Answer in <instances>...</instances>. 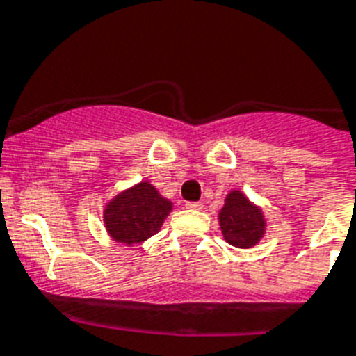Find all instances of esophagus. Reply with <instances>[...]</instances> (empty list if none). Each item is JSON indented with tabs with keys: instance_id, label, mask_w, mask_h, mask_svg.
<instances>
[{
	"instance_id": "1",
	"label": "esophagus",
	"mask_w": 356,
	"mask_h": 356,
	"mask_svg": "<svg viewBox=\"0 0 356 356\" xmlns=\"http://www.w3.org/2000/svg\"><path fill=\"white\" fill-rule=\"evenodd\" d=\"M186 208L188 210H201V208H203V203H199V201H188Z\"/></svg>"
}]
</instances>
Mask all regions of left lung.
<instances>
[{"mask_svg":"<svg viewBox=\"0 0 356 356\" xmlns=\"http://www.w3.org/2000/svg\"><path fill=\"white\" fill-rule=\"evenodd\" d=\"M219 227L227 243L238 248H252L265 236V216L261 208L239 190H232L225 197L219 212Z\"/></svg>","mask_w":356,"mask_h":356,"instance_id":"left-lung-1","label":"left lung"}]
</instances>
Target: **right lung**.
Wrapping results in <instances>:
<instances>
[{"label":"right lung","mask_w":356,"mask_h":356,"mask_svg":"<svg viewBox=\"0 0 356 356\" xmlns=\"http://www.w3.org/2000/svg\"><path fill=\"white\" fill-rule=\"evenodd\" d=\"M170 212L172 201L143 181L115 195L106 204L104 225L117 243H143L161 230Z\"/></svg>","instance_id":"add662e5"}]
</instances>
